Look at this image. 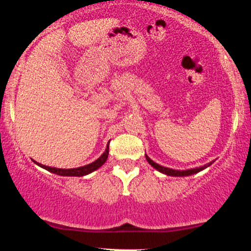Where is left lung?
I'll return each mask as SVG.
<instances>
[{
    "mask_svg": "<svg viewBox=\"0 0 251 251\" xmlns=\"http://www.w3.org/2000/svg\"><path fill=\"white\" fill-rule=\"evenodd\" d=\"M146 158L148 160V163L150 165L152 166L153 169H156L157 171H159L160 173H164L166 176H192V175H195V173H199L203 171V170L209 168L210 165L212 164L215 160H212V162L208 163V164H205L204 166H200V168H195V169H188V170H175V169H170V168H165V166H162L159 164H157V163L153 162L152 159L149 158V156L146 155Z\"/></svg>",
    "mask_w": 251,
    "mask_h": 251,
    "instance_id": "left-lung-1",
    "label": "left lung"
}]
</instances>
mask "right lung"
<instances>
[{"instance_id":"right-lung-1","label":"right lung","mask_w":251,"mask_h":251,"mask_svg":"<svg viewBox=\"0 0 251 251\" xmlns=\"http://www.w3.org/2000/svg\"><path fill=\"white\" fill-rule=\"evenodd\" d=\"M109 143L106 145L105 151L102 153L101 156L99 157L98 159L94 160V162L91 163V164H87L85 166H80V168H75V169H57V168H51V166H47L43 165L41 163H38L36 160H33L36 165H39L40 168L47 170V171L55 173L57 176H83L89 175V173L96 171V170L101 168V166L104 164L108 159V155H109Z\"/></svg>"}]
</instances>
